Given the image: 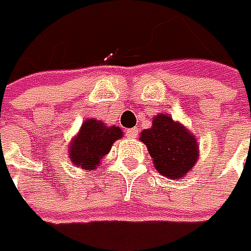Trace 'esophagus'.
Here are the masks:
<instances>
[{"instance_id": "1", "label": "esophagus", "mask_w": 251, "mask_h": 251, "mask_svg": "<svg viewBox=\"0 0 251 251\" xmlns=\"http://www.w3.org/2000/svg\"><path fill=\"white\" fill-rule=\"evenodd\" d=\"M136 135H138V130H136L135 127L126 129V136H127V138H136Z\"/></svg>"}]
</instances>
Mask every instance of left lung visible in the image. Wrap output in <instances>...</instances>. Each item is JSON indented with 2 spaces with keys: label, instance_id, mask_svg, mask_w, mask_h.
Returning a JSON list of instances; mask_svg holds the SVG:
<instances>
[{
  "label": "left lung",
  "instance_id": "left-lung-1",
  "mask_svg": "<svg viewBox=\"0 0 251 251\" xmlns=\"http://www.w3.org/2000/svg\"><path fill=\"white\" fill-rule=\"evenodd\" d=\"M140 142L148 148L155 169L168 179H182L199 159L196 136L168 113H157L152 126L140 132Z\"/></svg>",
  "mask_w": 251,
  "mask_h": 251
}]
</instances>
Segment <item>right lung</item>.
<instances>
[{"label": "right lung", "instance_id": "1", "mask_svg": "<svg viewBox=\"0 0 251 251\" xmlns=\"http://www.w3.org/2000/svg\"><path fill=\"white\" fill-rule=\"evenodd\" d=\"M124 136L119 126H106L102 121L94 118L85 119L78 133L68 145L71 162L83 170L96 169L102 159L109 153L112 145Z\"/></svg>", "mask_w": 251, "mask_h": 251}]
</instances>
